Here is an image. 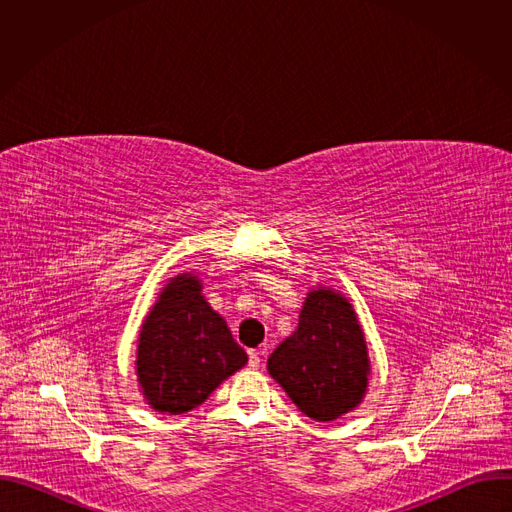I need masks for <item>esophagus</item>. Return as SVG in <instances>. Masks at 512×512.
I'll list each match as a JSON object with an SVG mask.
<instances>
[{
    "label": "esophagus",
    "mask_w": 512,
    "mask_h": 512,
    "mask_svg": "<svg viewBox=\"0 0 512 512\" xmlns=\"http://www.w3.org/2000/svg\"><path fill=\"white\" fill-rule=\"evenodd\" d=\"M259 364H261L259 352H257V350H249V367H251V369H257Z\"/></svg>",
    "instance_id": "obj_1"
}]
</instances>
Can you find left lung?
<instances>
[{
  "label": "left lung",
  "mask_w": 512,
  "mask_h": 512,
  "mask_svg": "<svg viewBox=\"0 0 512 512\" xmlns=\"http://www.w3.org/2000/svg\"><path fill=\"white\" fill-rule=\"evenodd\" d=\"M269 375L302 413L334 421L367 393L371 360L352 304L330 287L312 289L296 332L267 360Z\"/></svg>",
  "instance_id": "obj_1"
}]
</instances>
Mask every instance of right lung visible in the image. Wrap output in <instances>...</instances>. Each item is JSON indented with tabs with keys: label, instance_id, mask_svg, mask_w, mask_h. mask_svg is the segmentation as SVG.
I'll return each mask as SVG.
<instances>
[{
	"label": "right lung",
	"instance_id": "obj_1",
	"mask_svg": "<svg viewBox=\"0 0 512 512\" xmlns=\"http://www.w3.org/2000/svg\"><path fill=\"white\" fill-rule=\"evenodd\" d=\"M245 364L247 352L204 300L200 279L194 273L172 277L137 340L135 373L148 405L170 415L186 413Z\"/></svg>",
	"mask_w": 512,
	"mask_h": 512
}]
</instances>
